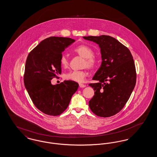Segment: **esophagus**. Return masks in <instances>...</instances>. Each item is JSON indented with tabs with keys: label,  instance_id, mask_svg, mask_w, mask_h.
<instances>
[{
	"label": "esophagus",
	"instance_id": "obj_1",
	"mask_svg": "<svg viewBox=\"0 0 157 157\" xmlns=\"http://www.w3.org/2000/svg\"><path fill=\"white\" fill-rule=\"evenodd\" d=\"M79 87L80 88H85L86 85L84 84H82V83H79Z\"/></svg>",
	"mask_w": 157,
	"mask_h": 157
}]
</instances>
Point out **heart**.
Instances as JSON below:
<instances>
[{"instance_id":"heart-1","label":"heart","mask_w":157,"mask_h":157,"mask_svg":"<svg viewBox=\"0 0 157 157\" xmlns=\"http://www.w3.org/2000/svg\"><path fill=\"white\" fill-rule=\"evenodd\" d=\"M74 51L81 56L85 58L83 63L84 67L88 68L94 67L97 63V59L94 55V51L89 46L81 45L76 46ZM60 63L62 67H67L69 63V60L65 54H62L60 58ZM87 72L85 71H72L67 72L65 75V79L73 81L76 82H82L84 81Z\"/></svg>"}]
</instances>
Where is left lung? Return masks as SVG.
I'll use <instances>...</instances> for the list:
<instances>
[{
  "label": "left lung",
  "instance_id": "1",
  "mask_svg": "<svg viewBox=\"0 0 157 157\" xmlns=\"http://www.w3.org/2000/svg\"><path fill=\"white\" fill-rule=\"evenodd\" d=\"M100 48L102 62L90 83L95 95L89 102L92 112L101 117L113 116L124 108L136 83V71L129 50L114 37L84 36Z\"/></svg>",
  "mask_w": 157,
  "mask_h": 157
}]
</instances>
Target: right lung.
<instances>
[{
	"instance_id": "right-lung-1",
	"label": "right lung",
	"mask_w": 157,
	"mask_h": 157,
	"mask_svg": "<svg viewBox=\"0 0 157 157\" xmlns=\"http://www.w3.org/2000/svg\"><path fill=\"white\" fill-rule=\"evenodd\" d=\"M75 41L69 37H48L28 56L25 86L35 106L45 114L57 116L62 113L79 87V84L72 81H64L56 85L51 83L55 76L61 74L62 53Z\"/></svg>"
}]
</instances>
